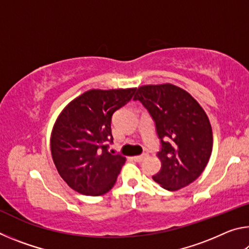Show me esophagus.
<instances>
[{
	"instance_id": "obj_1",
	"label": "esophagus",
	"mask_w": 249,
	"mask_h": 249,
	"mask_svg": "<svg viewBox=\"0 0 249 249\" xmlns=\"http://www.w3.org/2000/svg\"><path fill=\"white\" fill-rule=\"evenodd\" d=\"M147 157H148V155L144 154V155H141V156H135V157H133V159H134L136 162H141V161H142V160H144V159L147 158Z\"/></svg>"
}]
</instances>
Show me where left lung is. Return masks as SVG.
I'll return each instance as SVG.
<instances>
[{
  "mask_svg": "<svg viewBox=\"0 0 249 249\" xmlns=\"http://www.w3.org/2000/svg\"><path fill=\"white\" fill-rule=\"evenodd\" d=\"M134 100L148 111L161 142V168L153 179L175 191L199 178L213 147L212 127L200 104L170 83L138 88Z\"/></svg>",
  "mask_w": 249,
  "mask_h": 249,
  "instance_id": "1",
  "label": "left lung"
}]
</instances>
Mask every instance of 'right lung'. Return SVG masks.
<instances>
[{
  "label": "right lung",
  "instance_id": "add662e5",
  "mask_svg": "<svg viewBox=\"0 0 249 249\" xmlns=\"http://www.w3.org/2000/svg\"><path fill=\"white\" fill-rule=\"evenodd\" d=\"M136 89L89 90L74 99L53 125L50 149L59 175L86 196L111 190L125 157L108 153L112 116L132 100Z\"/></svg>",
  "mask_w": 249,
  "mask_h": 249
}]
</instances>
